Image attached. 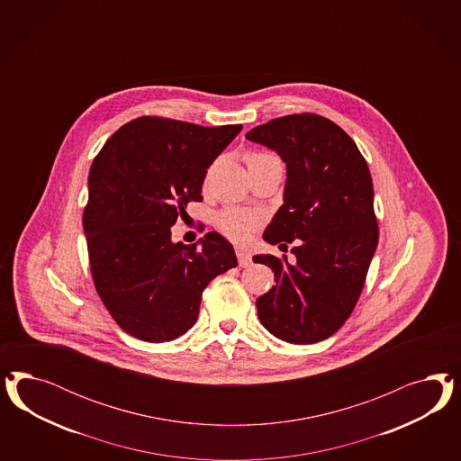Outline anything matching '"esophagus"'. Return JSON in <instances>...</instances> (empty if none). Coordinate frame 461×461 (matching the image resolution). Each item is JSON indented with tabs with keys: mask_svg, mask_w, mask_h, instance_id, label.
I'll use <instances>...</instances> for the list:
<instances>
[{
	"mask_svg": "<svg viewBox=\"0 0 461 461\" xmlns=\"http://www.w3.org/2000/svg\"><path fill=\"white\" fill-rule=\"evenodd\" d=\"M237 258H238V266L240 267H249L251 264V257L249 251L241 250V249H238L237 250Z\"/></svg>",
	"mask_w": 461,
	"mask_h": 461,
	"instance_id": "1",
	"label": "esophagus"
}]
</instances>
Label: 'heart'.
Instances as JSON below:
<instances>
[{
    "label": "heart",
    "instance_id": "1",
    "mask_svg": "<svg viewBox=\"0 0 461 461\" xmlns=\"http://www.w3.org/2000/svg\"><path fill=\"white\" fill-rule=\"evenodd\" d=\"M262 152H251L247 155V164L255 158L266 157ZM258 216L249 212V211L237 210V208H228V210L220 211L216 216V226L218 230L223 233L224 237L237 241V243H243L253 235V231L258 226Z\"/></svg>",
    "mask_w": 461,
    "mask_h": 461
}]
</instances>
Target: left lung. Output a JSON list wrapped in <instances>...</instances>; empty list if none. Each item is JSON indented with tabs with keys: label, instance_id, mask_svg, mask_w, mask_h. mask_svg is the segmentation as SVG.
Returning <instances> with one entry per match:
<instances>
[{
	"label": "left lung",
	"instance_id": "8db88e82",
	"mask_svg": "<svg viewBox=\"0 0 461 461\" xmlns=\"http://www.w3.org/2000/svg\"><path fill=\"white\" fill-rule=\"evenodd\" d=\"M247 139L276 150L287 166L284 204L264 240L295 243L294 262L253 257L276 277L257 299L258 320L287 343H318L348 320L377 249L370 170L348 133L314 113L276 118Z\"/></svg>",
	"mask_w": 461,
	"mask_h": 461
}]
</instances>
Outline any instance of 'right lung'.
<instances>
[{
	"instance_id": "1",
	"label": "right lung",
	"mask_w": 461,
	"mask_h": 461,
	"mask_svg": "<svg viewBox=\"0 0 461 461\" xmlns=\"http://www.w3.org/2000/svg\"><path fill=\"white\" fill-rule=\"evenodd\" d=\"M240 131L140 116L96 155L83 214L89 266L103 304L128 335L150 343L184 335L206 285L238 266L220 233L184 245L170 240V226L187 203L203 201L206 168Z\"/></svg>"
}]
</instances>
